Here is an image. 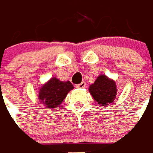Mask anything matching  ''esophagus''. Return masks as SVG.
Segmentation results:
<instances>
[{
  "label": "esophagus",
  "mask_w": 153,
  "mask_h": 153,
  "mask_svg": "<svg viewBox=\"0 0 153 153\" xmlns=\"http://www.w3.org/2000/svg\"><path fill=\"white\" fill-rule=\"evenodd\" d=\"M86 86V84H85V82H81L80 84H76V88H84V87Z\"/></svg>",
  "instance_id": "esophagus-1"
}]
</instances>
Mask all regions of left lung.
Segmentation results:
<instances>
[{
  "mask_svg": "<svg viewBox=\"0 0 153 153\" xmlns=\"http://www.w3.org/2000/svg\"><path fill=\"white\" fill-rule=\"evenodd\" d=\"M89 91L91 96L102 107L112 104L117 95L115 82L105 75H100L95 83L90 85Z\"/></svg>",
  "mask_w": 153,
  "mask_h": 153,
  "instance_id": "obj_1",
  "label": "left lung"
}]
</instances>
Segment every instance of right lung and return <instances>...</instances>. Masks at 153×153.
Segmentation results:
<instances>
[{"label": "right lung", "instance_id": "right-lung-1", "mask_svg": "<svg viewBox=\"0 0 153 153\" xmlns=\"http://www.w3.org/2000/svg\"><path fill=\"white\" fill-rule=\"evenodd\" d=\"M72 89H73V85L70 81L62 82L56 77L51 78L41 88L39 99L45 107L51 109L57 108Z\"/></svg>", "mask_w": 153, "mask_h": 153}]
</instances>
